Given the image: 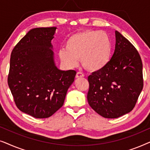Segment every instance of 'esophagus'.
Returning <instances> with one entry per match:
<instances>
[{"mask_svg":"<svg viewBox=\"0 0 150 150\" xmlns=\"http://www.w3.org/2000/svg\"><path fill=\"white\" fill-rule=\"evenodd\" d=\"M81 77H84V74L82 72H80V71H79V72L76 73V79H78V78H81Z\"/></svg>","mask_w":150,"mask_h":150,"instance_id":"34e87169","label":"esophagus"}]
</instances>
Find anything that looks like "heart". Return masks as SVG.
<instances>
[{
	"instance_id": "b5f03b06",
	"label": "heart",
	"mask_w": 150,
	"mask_h": 150,
	"mask_svg": "<svg viewBox=\"0 0 150 150\" xmlns=\"http://www.w3.org/2000/svg\"><path fill=\"white\" fill-rule=\"evenodd\" d=\"M65 48L59 51L60 60L69 68L82 64L91 71L104 67L110 61L112 45L109 36L104 31H84L69 37Z\"/></svg>"
}]
</instances>
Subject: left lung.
Here are the masks:
<instances>
[{
  "instance_id": "obj_1",
  "label": "left lung",
  "mask_w": 150,
  "mask_h": 150,
  "mask_svg": "<svg viewBox=\"0 0 150 150\" xmlns=\"http://www.w3.org/2000/svg\"><path fill=\"white\" fill-rule=\"evenodd\" d=\"M115 49L103 68L88 77V103L105 118H117L134 108L143 87V64L134 46L115 30Z\"/></svg>"
}]
</instances>
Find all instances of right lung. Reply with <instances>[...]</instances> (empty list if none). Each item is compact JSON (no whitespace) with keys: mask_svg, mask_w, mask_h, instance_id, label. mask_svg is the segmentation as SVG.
I'll use <instances>...</instances> for the list:
<instances>
[{"mask_svg":"<svg viewBox=\"0 0 150 150\" xmlns=\"http://www.w3.org/2000/svg\"><path fill=\"white\" fill-rule=\"evenodd\" d=\"M56 29L33 28L11 52L8 85L18 109L35 118L49 117L63 105L76 74L55 65L51 41Z\"/></svg>","mask_w":150,"mask_h":150,"instance_id":"right-lung-1","label":"right lung"}]
</instances>
